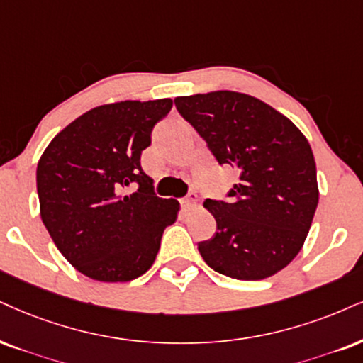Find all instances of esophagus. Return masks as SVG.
<instances>
[{"instance_id": "esophagus-1", "label": "esophagus", "mask_w": 363, "mask_h": 363, "mask_svg": "<svg viewBox=\"0 0 363 363\" xmlns=\"http://www.w3.org/2000/svg\"><path fill=\"white\" fill-rule=\"evenodd\" d=\"M196 202H199V196H196V194H189L185 196V199L182 200V205L185 208H194Z\"/></svg>"}]
</instances>
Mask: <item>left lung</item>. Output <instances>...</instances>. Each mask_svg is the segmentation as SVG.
Wrapping results in <instances>:
<instances>
[{
	"mask_svg": "<svg viewBox=\"0 0 363 363\" xmlns=\"http://www.w3.org/2000/svg\"><path fill=\"white\" fill-rule=\"evenodd\" d=\"M174 106L218 163L239 173L229 202L205 200L217 232L199 244L203 261L242 281L284 269L305 244L320 199L305 134L274 107L242 92L182 96Z\"/></svg>",
	"mask_w": 363,
	"mask_h": 363,
	"instance_id": "1",
	"label": "left lung"
}]
</instances>
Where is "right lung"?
<instances>
[{"mask_svg":"<svg viewBox=\"0 0 363 363\" xmlns=\"http://www.w3.org/2000/svg\"><path fill=\"white\" fill-rule=\"evenodd\" d=\"M172 99L97 106L62 129L37 167L43 225L62 256L102 283H126L153 266L180 203L153 194L141 169L155 124ZM131 182L138 190L123 194Z\"/></svg>","mask_w":363,"mask_h":363,"instance_id":"1","label":"right lung"}]
</instances>
